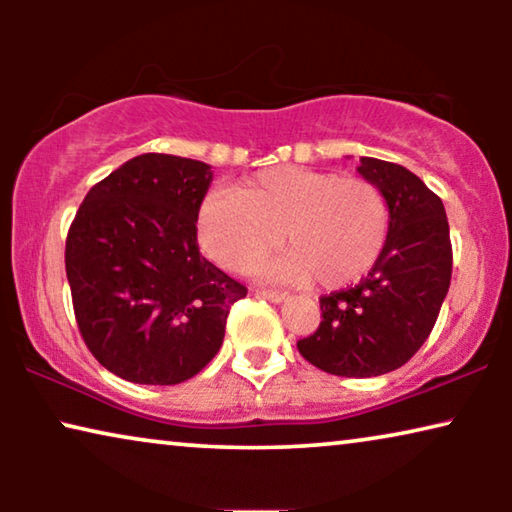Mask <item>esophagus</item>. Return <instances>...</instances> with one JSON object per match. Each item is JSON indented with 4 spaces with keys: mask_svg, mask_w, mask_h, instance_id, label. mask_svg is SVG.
Returning a JSON list of instances; mask_svg holds the SVG:
<instances>
[{
    "mask_svg": "<svg viewBox=\"0 0 512 512\" xmlns=\"http://www.w3.org/2000/svg\"><path fill=\"white\" fill-rule=\"evenodd\" d=\"M256 293H258V296L272 300V303H282V300H286V293L275 291V289H258Z\"/></svg>",
    "mask_w": 512,
    "mask_h": 512,
    "instance_id": "obj_1",
    "label": "esophagus"
}]
</instances>
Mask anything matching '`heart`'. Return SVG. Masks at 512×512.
Returning <instances> with one entry per match:
<instances>
[{"label": "heart", "instance_id": "obj_1", "mask_svg": "<svg viewBox=\"0 0 512 512\" xmlns=\"http://www.w3.org/2000/svg\"><path fill=\"white\" fill-rule=\"evenodd\" d=\"M282 244L265 275L335 289L366 272L389 237V202L361 177L307 167H270L233 191H212L198 212L205 254L228 270H249Z\"/></svg>", "mask_w": 512, "mask_h": 512}]
</instances>
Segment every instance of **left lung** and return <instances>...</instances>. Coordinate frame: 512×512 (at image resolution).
I'll use <instances>...</instances> for the list:
<instances>
[{
	"mask_svg": "<svg viewBox=\"0 0 512 512\" xmlns=\"http://www.w3.org/2000/svg\"><path fill=\"white\" fill-rule=\"evenodd\" d=\"M363 179L389 202L382 256L356 286L319 298L321 324L298 352L340 377H377L408 363L436 324L452 279L443 200L403 165L361 158Z\"/></svg>",
	"mask_w": 512,
	"mask_h": 512,
	"instance_id": "8db88e82",
	"label": "left lung"
}]
</instances>
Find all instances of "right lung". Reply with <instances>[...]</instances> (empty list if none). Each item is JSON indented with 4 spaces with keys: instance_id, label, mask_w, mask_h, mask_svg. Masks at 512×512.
<instances>
[{
    "instance_id": "obj_1",
    "label": "right lung",
    "mask_w": 512,
    "mask_h": 512,
    "mask_svg": "<svg viewBox=\"0 0 512 512\" xmlns=\"http://www.w3.org/2000/svg\"><path fill=\"white\" fill-rule=\"evenodd\" d=\"M212 167L142 153L90 188L67 233L74 317L90 354L135 384H179L221 349L247 286L198 247Z\"/></svg>"
}]
</instances>
